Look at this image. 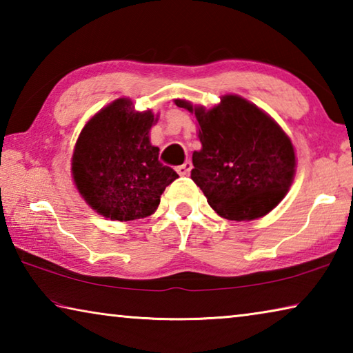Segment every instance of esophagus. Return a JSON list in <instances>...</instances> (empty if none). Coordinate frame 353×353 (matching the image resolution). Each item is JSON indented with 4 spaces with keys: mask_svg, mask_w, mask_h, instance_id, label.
Instances as JSON below:
<instances>
[{
    "mask_svg": "<svg viewBox=\"0 0 353 353\" xmlns=\"http://www.w3.org/2000/svg\"><path fill=\"white\" fill-rule=\"evenodd\" d=\"M191 168H193V165H191L190 160H187V162H185L183 165L177 166L176 171H177L179 174H181V176H188V174H190V171H191Z\"/></svg>",
    "mask_w": 353,
    "mask_h": 353,
    "instance_id": "1",
    "label": "esophagus"
}]
</instances>
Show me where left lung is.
Instances as JSON below:
<instances>
[{
  "label": "left lung",
  "instance_id": "left-lung-1",
  "mask_svg": "<svg viewBox=\"0 0 353 353\" xmlns=\"http://www.w3.org/2000/svg\"><path fill=\"white\" fill-rule=\"evenodd\" d=\"M193 113L202 149L193 152L191 179L219 216L250 221L285 198L296 172L290 137L274 119L238 94L213 109L174 101Z\"/></svg>",
  "mask_w": 353,
  "mask_h": 353
}]
</instances>
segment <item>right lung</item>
Returning a JSON list of instances; mask_svg holds the SVG:
<instances>
[{
    "instance_id": "obj_1",
    "label": "right lung",
    "mask_w": 353,
    "mask_h": 353,
    "mask_svg": "<svg viewBox=\"0 0 353 353\" xmlns=\"http://www.w3.org/2000/svg\"><path fill=\"white\" fill-rule=\"evenodd\" d=\"M157 121L151 110L135 112L119 98L101 109L76 141L71 172L82 198L105 218L134 221L151 216L160 196L179 177L159 160L149 141Z\"/></svg>"
}]
</instances>
